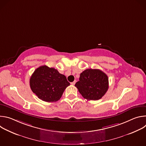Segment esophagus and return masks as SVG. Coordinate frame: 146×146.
<instances>
[{
	"label": "esophagus",
	"instance_id": "1",
	"mask_svg": "<svg viewBox=\"0 0 146 146\" xmlns=\"http://www.w3.org/2000/svg\"><path fill=\"white\" fill-rule=\"evenodd\" d=\"M76 80H75V81H73V82H71V84H72V85H73V86H74V85L76 84Z\"/></svg>",
	"mask_w": 146,
	"mask_h": 146
}]
</instances>
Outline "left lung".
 I'll return each mask as SVG.
<instances>
[{
    "instance_id": "1",
    "label": "left lung",
    "mask_w": 146,
    "mask_h": 146,
    "mask_svg": "<svg viewBox=\"0 0 146 146\" xmlns=\"http://www.w3.org/2000/svg\"><path fill=\"white\" fill-rule=\"evenodd\" d=\"M75 87L84 98L97 100L108 91L109 78L99 69H88L80 74L79 81L76 83Z\"/></svg>"
}]
</instances>
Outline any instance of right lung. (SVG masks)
I'll list each match as a JSON object with an SVG mask.
<instances>
[{
	"label": "right lung",
	"instance_id": "1",
	"mask_svg": "<svg viewBox=\"0 0 146 146\" xmlns=\"http://www.w3.org/2000/svg\"><path fill=\"white\" fill-rule=\"evenodd\" d=\"M32 92L41 100L54 102L60 99L65 90L70 86L65 75L46 65L37 68L30 78Z\"/></svg>",
	"mask_w": 146,
	"mask_h": 146
}]
</instances>
